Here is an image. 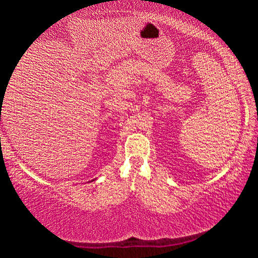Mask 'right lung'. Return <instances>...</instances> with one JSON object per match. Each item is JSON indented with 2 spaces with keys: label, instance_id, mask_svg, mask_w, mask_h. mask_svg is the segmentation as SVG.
<instances>
[{
  "label": "right lung",
  "instance_id": "1",
  "mask_svg": "<svg viewBox=\"0 0 258 258\" xmlns=\"http://www.w3.org/2000/svg\"><path fill=\"white\" fill-rule=\"evenodd\" d=\"M92 181H94V180H92Z\"/></svg>",
  "mask_w": 258,
  "mask_h": 258
}]
</instances>
